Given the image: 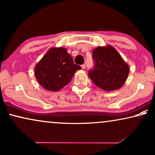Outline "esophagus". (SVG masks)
<instances>
[{"label":"esophagus","mask_w":155,"mask_h":155,"mask_svg":"<svg viewBox=\"0 0 155 155\" xmlns=\"http://www.w3.org/2000/svg\"><path fill=\"white\" fill-rule=\"evenodd\" d=\"M81 66L82 69H84V68H86V65H85V64H82V65H81Z\"/></svg>","instance_id":"esophagus-1"}]
</instances>
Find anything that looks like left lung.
Returning <instances> with one entry per match:
<instances>
[{
    "instance_id": "8db88e82",
    "label": "left lung",
    "mask_w": 155,
    "mask_h": 155,
    "mask_svg": "<svg viewBox=\"0 0 155 155\" xmlns=\"http://www.w3.org/2000/svg\"><path fill=\"white\" fill-rule=\"evenodd\" d=\"M94 67L88 72L90 79L105 91H114L122 87L130 68L112 46L98 47L92 52Z\"/></svg>"
}]
</instances>
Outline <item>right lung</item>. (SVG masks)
Instances as JSON below:
<instances>
[{
	"instance_id": "obj_1",
	"label": "right lung",
	"mask_w": 155,
	"mask_h": 155,
	"mask_svg": "<svg viewBox=\"0 0 155 155\" xmlns=\"http://www.w3.org/2000/svg\"><path fill=\"white\" fill-rule=\"evenodd\" d=\"M81 67L74 64L66 48H53L35 67L37 81L47 90L59 91L69 83L74 74Z\"/></svg>"
}]
</instances>
